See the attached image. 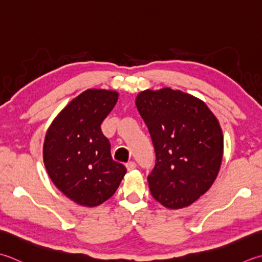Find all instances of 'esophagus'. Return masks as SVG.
<instances>
[{
	"label": "esophagus",
	"instance_id": "obj_1",
	"mask_svg": "<svg viewBox=\"0 0 262 262\" xmlns=\"http://www.w3.org/2000/svg\"><path fill=\"white\" fill-rule=\"evenodd\" d=\"M126 168H127V170L130 171V170H133V169L136 168V163L133 162V161L127 162V163H126Z\"/></svg>",
	"mask_w": 262,
	"mask_h": 262
}]
</instances>
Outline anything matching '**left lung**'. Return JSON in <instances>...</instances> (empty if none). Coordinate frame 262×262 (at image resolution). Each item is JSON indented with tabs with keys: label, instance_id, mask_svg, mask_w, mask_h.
Returning <instances> with one entry per match:
<instances>
[{
	"label": "left lung",
	"instance_id": "obj_1",
	"mask_svg": "<svg viewBox=\"0 0 262 262\" xmlns=\"http://www.w3.org/2000/svg\"><path fill=\"white\" fill-rule=\"evenodd\" d=\"M135 103L156 152L147 176L152 196L169 209L191 206L211 187L222 165L224 136L216 116L198 97L168 87L143 91Z\"/></svg>",
	"mask_w": 262,
	"mask_h": 262
}]
</instances>
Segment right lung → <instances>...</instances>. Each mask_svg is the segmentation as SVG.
I'll list each match as a JSON object with an SVG mask.
<instances>
[{
    "instance_id": "add662e5",
    "label": "right lung",
    "mask_w": 262,
    "mask_h": 262,
    "mask_svg": "<svg viewBox=\"0 0 262 262\" xmlns=\"http://www.w3.org/2000/svg\"><path fill=\"white\" fill-rule=\"evenodd\" d=\"M118 101L116 91L87 90L55 117L43 159L51 181L71 201L96 207L114 195L126 167L114 161L101 124Z\"/></svg>"
}]
</instances>
